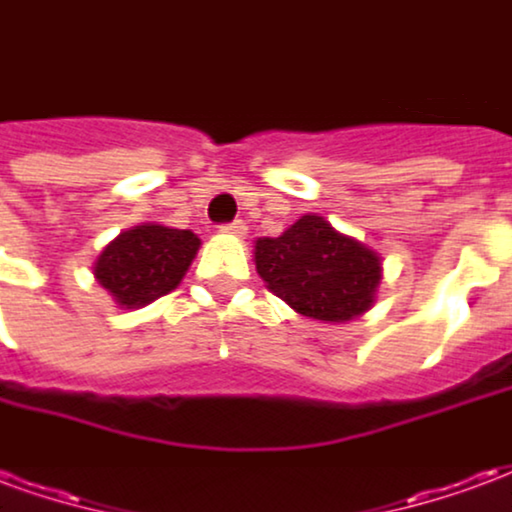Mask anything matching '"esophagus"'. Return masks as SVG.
I'll list each match as a JSON object with an SVG mask.
<instances>
[{
	"label": "esophagus",
	"mask_w": 512,
	"mask_h": 512,
	"mask_svg": "<svg viewBox=\"0 0 512 512\" xmlns=\"http://www.w3.org/2000/svg\"><path fill=\"white\" fill-rule=\"evenodd\" d=\"M222 233L244 235V233H246V222H244V219H233V222L222 224Z\"/></svg>",
	"instance_id": "34e87169"
}]
</instances>
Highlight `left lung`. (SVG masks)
Here are the masks:
<instances>
[{
    "mask_svg": "<svg viewBox=\"0 0 512 512\" xmlns=\"http://www.w3.org/2000/svg\"><path fill=\"white\" fill-rule=\"evenodd\" d=\"M255 266L268 290L315 321H351L370 310L381 257L323 216H301L279 238H260Z\"/></svg>",
    "mask_w": 512,
    "mask_h": 512,
    "instance_id": "obj_1",
    "label": "left lung"
}]
</instances>
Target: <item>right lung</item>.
Instances as JSON below:
<instances>
[{"label":"right lung","instance_id":"obj_1","mask_svg":"<svg viewBox=\"0 0 512 512\" xmlns=\"http://www.w3.org/2000/svg\"><path fill=\"white\" fill-rule=\"evenodd\" d=\"M197 249L200 238L191 230L139 224L120 233V238L101 252L95 263V279L115 296L117 304L128 310L145 307L175 290Z\"/></svg>","mask_w":512,"mask_h":512}]
</instances>
